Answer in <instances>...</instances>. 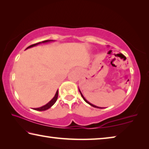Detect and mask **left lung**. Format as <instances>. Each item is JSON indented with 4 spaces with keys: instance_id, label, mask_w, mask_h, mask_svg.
I'll use <instances>...</instances> for the list:
<instances>
[{
    "instance_id": "obj_1",
    "label": "left lung",
    "mask_w": 149,
    "mask_h": 149,
    "mask_svg": "<svg viewBox=\"0 0 149 149\" xmlns=\"http://www.w3.org/2000/svg\"><path fill=\"white\" fill-rule=\"evenodd\" d=\"M79 91L80 92V93H81V97H82V98L83 99H84V100H85V102H86L87 104H89V105H91V106H92V107H95V108H102V107H97V106H95V105H94V104H91V103H90L89 101H87V100L85 99V98L84 97V95H82V93H81V91L79 89Z\"/></svg>"
}]
</instances>
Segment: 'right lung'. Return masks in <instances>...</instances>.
Listing matches in <instances>:
<instances>
[{
	"label": "right lung",
	"instance_id": "1",
	"mask_svg": "<svg viewBox=\"0 0 149 149\" xmlns=\"http://www.w3.org/2000/svg\"><path fill=\"white\" fill-rule=\"evenodd\" d=\"M50 41H53V40H46V41H42V42H38V43H35V44H33V45H30V46H29L28 47H27L26 49H29V48H31L33 47H35V46H36V45H39V44H41V43H45V42H50ZM58 90H57V91L56 93V94H55L54 97H53V99H52L51 100H50V101H49V102H48L47 104L42 106V107H41L34 108V110H37V111H45V110H48V109H49V108H50V107H51L52 105H54V103L56 102V101L57 100V99H58Z\"/></svg>",
	"mask_w": 149,
	"mask_h": 149
}]
</instances>
